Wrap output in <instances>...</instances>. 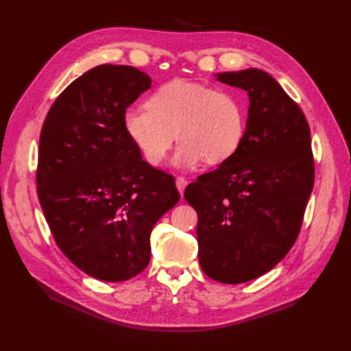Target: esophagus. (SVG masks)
Listing matches in <instances>:
<instances>
[{"instance_id":"1","label":"esophagus","mask_w":351,"mask_h":351,"mask_svg":"<svg viewBox=\"0 0 351 351\" xmlns=\"http://www.w3.org/2000/svg\"><path fill=\"white\" fill-rule=\"evenodd\" d=\"M187 184H189V181L185 180V178H182V176H178L176 178V189H178V191L181 193H184V190H185V187H187Z\"/></svg>"}]
</instances>
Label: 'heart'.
I'll list each match as a JSON object with an SVG mask.
<instances>
[{"mask_svg":"<svg viewBox=\"0 0 351 351\" xmlns=\"http://www.w3.org/2000/svg\"><path fill=\"white\" fill-rule=\"evenodd\" d=\"M126 136L149 164H160L175 138L178 167H195L202 160L220 164L235 154L245 128V107L226 88L176 80L149 96L146 108L123 116Z\"/></svg>","mask_w":351,"mask_h":351,"instance_id":"heart-1","label":"heart"}]
</instances>
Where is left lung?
<instances>
[{
    "mask_svg": "<svg viewBox=\"0 0 351 351\" xmlns=\"http://www.w3.org/2000/svg\"><path fill=\"white\" fill-rule=\"evenodd\" d=\"M249 95L235 154L184 193L197 213L199 263L221 283L270 271L293 247L314 187L311 131L300 107L270 73L249 68L215 73Z\"/></svg>",
    "mask_w": 351,
    "mask_h": 351,
    "instance_id": "left-lung-1",
    "label": "left lung"
}]
</instances>
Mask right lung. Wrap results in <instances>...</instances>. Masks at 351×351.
<instances>
[{"mask_svg":"<svg viewBox=\"0 0 351 351\" xmlns=\"http://www.w3.org/2000/svg\"><path fill=\"white\" fill-rule=\"evenodd\" d=\"M152 80L132 66L101 64L64 88L39 140L37 196L72 264L122 282L151 261L155 223L180 200L171 175L149 166L123 116Z\"/></svg>","mask_w":351,"mask_h":351,"instance_id":"add662e5","label":"right lung"}]
</instances>
